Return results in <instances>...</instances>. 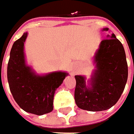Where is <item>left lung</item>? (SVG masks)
<instances>
[{"mask_svg": "<svg viewBox=\"0 0 134 134\" xmlns=\"http://www.w3.org/2000/svg\"><path fill=\"white\" fill-rule=\"evenodd\" d=\"M108 30L103 29L104 31ZM94 63L95 69L88 80L89 86L86 85L84 76H75V103L85 110H106L120 98L128 75L125 49L115 34L107 35V39L100 42Z\"/></svg>", "mask_w": 134, "mask_h": 134, "instance_id": "obj_1", "label": "left lung"}]
</instances>
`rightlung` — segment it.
Listing matches in <instances>:
<instances>
[{
	"instance_id": "1",
	"label": "right lung",
	"mask_w": 134,
	"mask_h": 134,
	"mask_svg": "<svg viewBox=\"0 0 134 134\" xmlns=\"http://www.w3.org/2000/svg\"><path fill=\"white\" fill-rule=\"evenodd\" d=\"M27 33L13 44L7 65L9 90L18 106L24 111L42 116L53 110L56 90L62 84L67 72L54 71L39 75L27 65L24 52Z\"/></svg>"
}]
</instances>
